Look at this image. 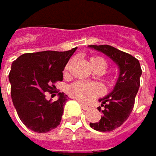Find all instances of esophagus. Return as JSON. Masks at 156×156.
<instances>
[{
    "instance_id": "obj_1",
    "label": "esophagus",
    "mask_w": 156,
    "mask_h": 156,
    "mask_svg": "<svg viewBox=\"0 0 156 156\" xmlns=\"http://www.w3.org/2000/svg\"><path fill=\"white\" fill-rule=\"evenodd\" d=\"M81 104V106H82V108L83 109V110H88V109H90V106H86L85 104H83V103H80Z\"/></svg>"
}]
</instances>
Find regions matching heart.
I'll return each instance as SVG.
<instances>
[{"mask_svg": "<svg viewBox=\"0 0 156 156\" xmlns=\"http://www.w3.org/2000/svg\"><path fill=\"white\" fill-rule=\"evenodd\" d=\"M90 63L94 70L102 69L104 71L106 67L105 59L100 57H97V56L91 57L90 58ZM67 91L73 98L83 102H88L101 94L102 89L98 84L94 83H88L83 82H76L71 84L67 88Z\"/></svg>", "mask_w": 156, "mask_h": 156, "instance_id": "b5f03b06", "label": "heart"}]
</instances>
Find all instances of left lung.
Here are the masks:
<instances>
[{
    "mask_svg": "<svg viewBox=\"0 0 156 156\" xmlns=\"http://www.w3.org/2000/svg\"><path fill=\"white\" fill-rule=\"evenodd\" d=\"M89 48L104 53L115 63L119 69V76L113 90L98 101L101 102L103 115L97 122L90 126L98 131H112L120 127L129 116L138 93L139 79L142 73L139 60L126 52L109 45H90Z\"/></svg>",
    "mask_w": 156,
    "mask_h": 156,
    "instance_id": "left-lung-1",
    "label": "left lung"
}]
</instances>
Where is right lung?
I'll return each mask as SVG.
<instances>
[{"label":"right lung","mask_w":156,"mask_h":156,"mask_svg":"<svg viewBox=\"0 0 156 156\" xmlns=\"http://www.w3.org/2000/svg\"><path fill=\"white\" fill-rule=\"evenodd\" d=\"M76 49L26 53L12 63L9 74L12 102L19 119L33 131L45 133L59 125L67 95L59 92L58 100L51 102L44 92H54L53 84L63 80L64 68Z\"/></svg>","instance_id":"add662e5"}]
</instances>
